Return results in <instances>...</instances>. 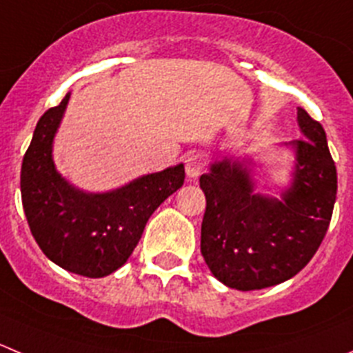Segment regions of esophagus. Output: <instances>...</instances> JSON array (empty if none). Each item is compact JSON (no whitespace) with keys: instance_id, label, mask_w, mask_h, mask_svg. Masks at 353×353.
<instances>
[{"instance_id":"esophagus-1","label":"esophagus","mask_w":353,"mask_h":353,"mask_svg":"<svg viewBox=\"0 0 353 353\" xmlns=\"http://www.w3.org/2000/svg\"><path fill=\"white\" fill-rule=\"evenodd\" d=\"M204 166V159L201 154H189L185 159V173L190 180H196Z\"/></svg>"}]
</instances>
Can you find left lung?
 Here are the masks:
<instances>
[{
    "label": "left lung",
    "instance_id": "obj_1",
    "mask_svg": "<svg viewBox=\"0 0 353 353\" xmlns=\"http://www.w3.org/2000/svg\"><path fill=\"white\" fill-rule=\"evenodd\" d=\"M303 139L284 143L294 154L291 182L279 197L256 192L253 161L223 157L199 183L206 196L201 253L211 274L239 291L291 279L324 239L336 201V166L325 132L300 107Z\"/></svg>",
    "mask_w": 353,
    "mask_h": 353
}]
</instances>
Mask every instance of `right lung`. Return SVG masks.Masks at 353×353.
Here are the masks:
<instances>
[{
  "label": "right lung",
  "mask_w": 353,
  "mask_h": 353,
  "mask_svg": "<svg viewBox=\"0 0 353 353\" xmlns=\"http://www.w3.org/2000/svg\"><path fill=\"white\" fill-rule=\"evenodd\" d=\"M70 93L36 124L23 156L20 192L29 229L43 253L72 274L92 279L123 267L142 237L147 220L183 185V164L142 174L130 183L86 192L67 182L53 163V140Z\"/></svg>",
  "instance_id": "1"
}]
</instances>
